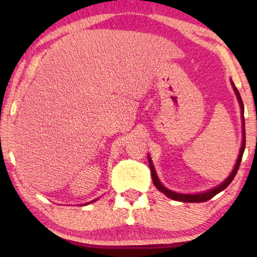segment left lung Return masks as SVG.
<instances>
[{
    "label": "left lung",
    "instance_id": "8db88e82",
    "mask_svg": "<svg viewBox=\"0 0 257 257\" xmlns=\"http://www.w3.org/2000/svg\"><path fill=\"white\" fill-rule=\"evenodd\" d=\"M231 85H233V89H234V92L236 94V98L238 100V104H240V107H241V118H242V132H243V138H242V145H241V150H240V154H238V158L236 160V164H235L234 166V170L231 171V173L229 177H228L226 180H224L222 184H220L219 186H216V187H214L212 189H209V191L207 192H203V193H198V194H182V193H177V192H173L171 191V189H167L165 186L161 184L159 178H158V175L156 173V170H154V166L152 164V160H151V157L149 156V164H150V168H151V175H152V180H153V184L156 187L159 189L160 192H163L165 195L168 196L170 199H173L175 201H181V202H205V201H208L209 199H212L213 196H215L217 193L222 192L224 188L227 187V186H229V184L231 181H233V179L235 178V175L237 173V170L238 167H240V164H241V160H242V156H243V152H244V147H245V132H244V107H243V103H242V99H241V96L240 93H238V91L236 87H235L234 83L231 82Z\"/></svg>",
    "mask_w": 257,
    "mask_h": 257
}]
</instances>
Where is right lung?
<instances>
[{
    "label": "right lung",
    "instance_id": "right-lung-1",
    "mask_svg": "<svg viewBox=\"0 0 257 257\" xmlns=\"http://www.w3.org/2000/svg\"><path fill=\"white\" fill-rule=\"evenodd\" d=\"M97 200V199H96ZM93 201H94V200H93ZM93 201H91V202H93Z\"/></svg>",
    "mask_w": 257,
    "mask_h": 257
}]
</instances>
